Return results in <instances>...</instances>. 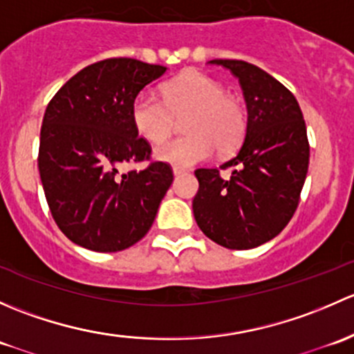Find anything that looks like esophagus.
Here are the masks:
<instances>
[{
    "label": "esophagus",
    "instance_id": "esophagus-1",
    "mask_svg": "<svg viewBox=\"0 0 354 354\" xmlns=\"http://www.w3.org/2000/svg\"><path fill=\"white\" fill-rule=\"evenodd\" d=\"M173 173H174V176H180V174H185V173H187V171H185L183 167L174 166V167H173Z\"/></svg>",
    "mask_w": 354,
    "mask_h": 354
}]
</instances>
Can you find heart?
<instances>
[{
	"instance_id": "1",
	"label": "heart",
	"mask_w": 354,
	"mask_h": 354,
	"mask_svg": "<svg viewBox=\"0 0 354 354\" xmlns=\"http://www.w3.org/2000/svg\"><path fill=\"white\" fill-rule=\"evenodd\" d=\"M131 123L137 133L151 144L166 140L183 118L187 135L164 142L156 149L157 159L178 167L234 151L243 140L245 113L240 101L224 94L219 82L200 71H187L162 87V99L142 92L131 102Z\"/></svg>"
}]
</instances>
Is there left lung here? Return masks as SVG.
Returning <instances> with one entry per match:
<instances>
[{
    "mask_svg": "<svg viewBox=\"0 0 354 354\" xmlns=\"http://www.w3.org/2000/svg\"><path fill=\"white\" fill-rule=\"evenodd\" d=\"M240 80L248 124L238 154L221 167H198L194 216L207 238L231 250L272 240L291 221L308 173L310 145L295 95L241 59H212ZM234 167L224 180L220 169Z\"/></svg>",
    "mask_w": 354,
    "mask_h": 354,
    "instance_id": "1",
    "label": "left lung"
}]
</instances>
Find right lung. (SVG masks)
Wrapping results in <instances>:
<instances>
[{
  "label": "right lung",
  "instance_id": "add662e5",
  "mask_svg": "<svg viewBox=\"0 0 354 354\" xmlns=\"http://www.w3.org/2000/svg\"><path fill=\"white\" fill-rule=\"evenodd\" d=\"M166 68L133 58L92 63L70 78L46 108L39 174L63 234L94 252H120L147 234L173 181L167 162L131 123V102ZM147 162L121 174V163Z\"/></svg>",
  "mask_w": 354,
  "mask_h": 354
}]
</instances>
